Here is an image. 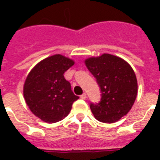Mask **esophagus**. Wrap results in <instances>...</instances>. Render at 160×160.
<instances>
[{
    "label": "esophagus",
    "instance_id": "34e87169",
    "mask_svg": "<svg viewBox=\"0 0 160 160\" xmlns=\"http://www.w3.org/2000/svg\"><path fill=\"white\" fill-rule=\"evenodd\" d=\"M80 97L82 98V99H86V95H85V93H83L82 95H80Z\"/></svg>",
    "mask_w": 160,
    "mask_h": 160
}]
</instances>
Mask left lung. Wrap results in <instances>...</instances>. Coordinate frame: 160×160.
<instances>
[{
  "instance_id": "left-lung-1",
  "label": "left lung",
  "mask_w": 160,
  "mask_h": 160,
  "mask_svg": "<svg viewBox=\"0 0 160 160\" xmlns=\"http://www.w3.org/2000/svg\"><path fill=\"white\" fill-rule=\"evenodd\" d=\"M75 62L61 55L41 60L29 73L24 85V98L31 111L46 122L56 123L67 116L79 99L64 74Z\"/></svg>"
}]
</instances>
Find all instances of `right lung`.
Returning <instances> with one entry per match:
<instances>
[{
	"instance_id": "obj_1",
	"label": "right lung",
	"mask_w": 160,
	"mask_h": 160,
	"mask_svg": "<svg viewBox=\"0 0 160 160\" xmlns=\"http://www.w3.org/2000/svg\"><path fill=\"white\" fill-rule=\"evenodd\" d=\"M85 62L100 90V101L90 105L94 116L103 123L118 121L128 114L136 99L135 74L129 65L107 54L89 58Z\"/></svg>"
}]
</instances>
